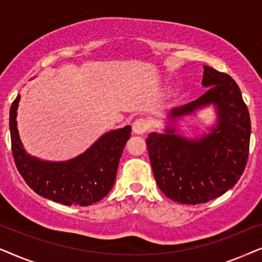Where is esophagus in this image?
Returning a JSON list of instances; mask_svg holds the SVG:
<instances>
[{
  "instance_id": "34e87169",
  "label": "esophagus",
  "mask_w": 262,
  "mask_h": 262,
  "mask_svg": "<svg viewBox=\"0 0 262 262\" xmlns=\"http://www.w3.org/2000/svg\"><path fill=\"white\" fill-rule=\"evenodd\" d=\"M148 121L144 118H139V119L135 120V123L132 124V130H134L135 134L137 135H143L145 134L146 130H148Z\"/></svg>"
}]
</instances>
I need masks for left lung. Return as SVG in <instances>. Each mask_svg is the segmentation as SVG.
<instances>
[{
	"mask_svg": "<svg viewBox=\"0 0 262 262\" xmlns=\"http://www.w3.org/2000/svg\"><path fill=\"white\" fill-rule=\"evenodd\" d=\"M203 85L209 88L205 94L170 111L164 134L151 132L146 138L159 188L188 205L207 203L234 187L249 154L250 118L237 83L204 66ZM210 104L216 107L219 118L209 135L188 140L176 135L177 119Z\"/></svg>",
	"mask_w": 262,
	"mask_h": 262,
	"instance_id": "1",
	"label": "left lung"
}]
</instances>
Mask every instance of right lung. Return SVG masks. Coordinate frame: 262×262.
<instances>
[{
  "mask_svg": "<svg viewBox=\"0 0 262 262\" xmlns=\"http://www.w3.org/2000/svg\"><path fill=\"white\" fill-rule=\"evenodd\" d=\"M16 96L9 113L12 152L16 168L37 194L63 205L88 206L108 194L116 181L118 164L131 136L127 125L102 135L88 150L73 160L49 162L28 155L16 126Z\"/></svg>",
  "mask_w": 262,
  "mask_h": 262,
  "instance_id": "obj_1",
  "label": "right lung"
}]
</instances>
